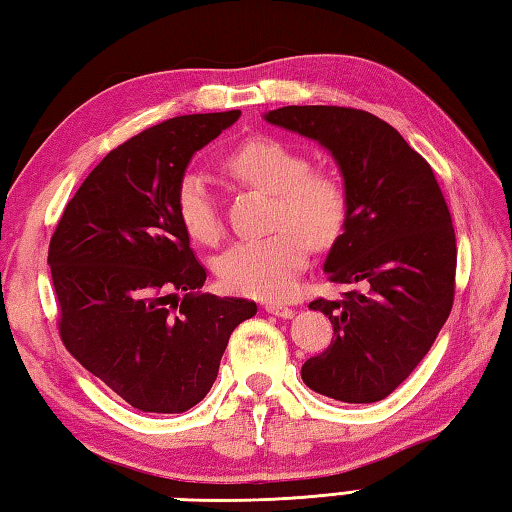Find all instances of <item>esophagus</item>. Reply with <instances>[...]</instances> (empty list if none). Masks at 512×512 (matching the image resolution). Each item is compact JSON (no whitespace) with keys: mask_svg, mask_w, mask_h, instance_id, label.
I'll list each match as a JSON object with an SVG mask.
<instances>
[{"mask_svg":"<svg viewBox=\"0 0 512 512\" xmlns=\"http://www.w3.org/2000/svg\"><path fill=\"white\" fill-rule=\"evenodd\" d=\"M266 311L271 315H277V318H293V313H295V309H291V306L280 304V302H268Z\"/></svg>","mask_w":512,"mask_h":512,"instance_id":"1","label":"esophagus"}]
</instances>
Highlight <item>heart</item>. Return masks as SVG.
Masks as SVG:
<instances>
[{"instance_id":"b5f03b06","label":"heart","mask_w":512,"mask_h":512,"mask_svg":"<svg viewBox=\"0 0 512 512\" xmlns=\"http://www.w3.org/2000/svg\"><path fill=\"white\" fill-rule=\"evenodd\" d=\"M224 172L241 185L275 194L273 226L262 239L230 246L217 259L228 291L280 300L293 291L313 244H327L347 219V192L336 176L311 170L306 156L280 138L257 136L224 159ZM176 219L199 244H215L224 226L217 199L203 176L185 172L174 192Z\"/></svg>"}]
</instances>
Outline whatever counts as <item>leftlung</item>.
I'll return each mask as SVG.
<instances>
[{"label": "left lung", "mask_w": 512, "mask_h": 512, "mask_svg": "<svg viewBox=\"0 0 512 512\" xmlns=\"http://www.w3.org/2000/svg\"><path fill=\"white\" fill-rule=\"evenodd\" d=\"M268 123L327 147L347 192L342 235L324 262L340 300H313L333 340L302 365L306 387L342 403L383 401L412 374L454 302L457 239L432 167L385 120L351 107H280Z\"/></svg>", "instance_id": "obj_1"}]
</instances>
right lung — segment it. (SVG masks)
Here are the masks:
<instances>
[{
    "mask_svg": "<svg viewBox=\"0 0 512 512\" xmlns=\"http://www.w3.org/2000/svg\"><path fill=\"white\" fill-rule=\"evenodd\" d=\"M239 116L170 118L118 145L73 194L51 237L64 347L141 412L181 414L203 401L230 333L257 313L244 297L199 291L206 268L174 210L194 152Z\"/></svg>",
    "mask_w": 512,
    "mask_h": 512,
    "instance_id": "obj_1",
    "label": "right lung"
}]
</instances>
